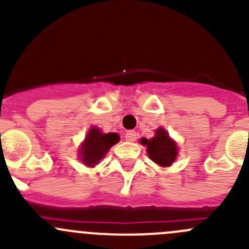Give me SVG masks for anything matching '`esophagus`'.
Wrapping results in <instances>:
<instances>
[{
  "label": "esophagus",
  "instance_id": "1",
  "mask_svg": "<svg viewBox=\"0 0 249 249\" xmlns=\"http://www.w3.org/2000/svg\"><path fill=\"white\" fill-rule=\"evenodd\" d=\"M137 139V134L136 131H134V130H130V131H127L126 134H125V140L129 141V142H135Z\"/></svg>",
  "mask_w": 249,
  "mask_h": 249
}]
</instances>
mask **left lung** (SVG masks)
<instances>
[{
    "instance_id": "1",
    "label": "left lung",
    "mask_w": 249,
    "mask_h": 249,
    "mask_svg": "<svg viewBox=\"0 0 249 249\" xmlns=\"http://www.w3.org/2000/svg\"><path fill=\"white\" fill-rule=\"evenodd\" d=\"M141 143L147 145V153L150 159L160 166H170L177 157L176 143L169 137L162 127L157 130L153 139H142Z\"/></svg>"
}]
</instances>
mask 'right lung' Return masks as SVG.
<instances>
[{
  "label": "right lung",
  "mask_w": 249,
  "mask_h": 249,
  "mask_svg": "<svg viewBox=\"0 0 249 249\" xmlns=\"http://www.w3.org/2000/svg\"><path fill=\"white\" fill-rule=\"evenodd\" d=\"M119 135L115 132L102 134L97 127H91L80 148L82 161L87 166H94L105 157L109 148L119 142Z\"/></svg>",
  "instance_id": "1"
}]
</instances>
